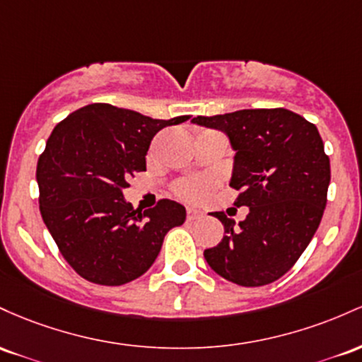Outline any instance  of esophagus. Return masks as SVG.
<instances>
[{
	"mask_svg": "<svg viewBox=\"0 0 362 362\" xmlns=\"http://www.w3.org/2000/svg\"><path fill=\"white\" fill-rule=\"evenodd\" d=\"M203 212L200 209H197V206H186V218L188 221H194V218L202 217Z\"/></svg>",
	"mask_w": 362,
	"mask_h": 362,
	"instance_id": "34e87169",
	"label": "esophagus"
}]
</instances>
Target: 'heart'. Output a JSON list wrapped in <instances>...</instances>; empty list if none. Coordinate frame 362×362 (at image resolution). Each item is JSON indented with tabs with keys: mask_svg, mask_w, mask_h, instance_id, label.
I'll return each mask as SVG.
<instances>
[{
	"mask_svg": "<svg viewBox=\"0 0 362 362\" xmlns=\"http://www.w3.org/2000/svg\"><path fill=\"white\" fill-rule=\"evenodd\" d=\"M215 180L210 176H192L180 180L174 185V193L182 200H202L212 192Z\"/></svg>",
	"mask_w": 362,
	"mask_h": 362,
	"instance_id": "b5f03b06",
	"label": "heart"
}]
</instances>
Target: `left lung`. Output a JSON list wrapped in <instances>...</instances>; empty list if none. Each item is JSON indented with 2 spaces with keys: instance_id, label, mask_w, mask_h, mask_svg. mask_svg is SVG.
<instances>
[{
  "instance_id": "1",
  "label": "left lung",
  "mask_w": 362,
  "mask_h": 362,
  "mask_svg": "<svg viewBox=\"0 0 362 362\" xmlns=\"http://www.w3.org/2000/svg\"><path fill=\"white\" fill-rule=\"evenodd\" d=\"M193 123L227 133L235 150L234 205L250 209L239 224L214 214L226 235L203 257L238 286L275 282L310 245L327 205L330 159L318 129L284 107L197 116Z\"/></svg>"
}]
</instances>
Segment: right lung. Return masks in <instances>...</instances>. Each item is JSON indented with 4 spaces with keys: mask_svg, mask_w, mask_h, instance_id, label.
Here are the masks:
<instances>
[{
    "mask_svg": "<svg viewBox=\"0 0 362 362\" xmlns=\"http://www.w3.org/2000/svg\"><path fill=\"white\" fill-rule=\"evenodd\" d=\"M189 116L152 119L111 104H88L59 121L39 156V209L59 253L80 277L123 286L144 275L164 235L186 218L162 198L153 209L124 202L129 177L147 169L150 141Z\"/></svg>",
    "mask_w": 362,
    "mask_h": 362,
    "instance_id": "obj_1",
    "label": "right lung"
}]
</instances>
